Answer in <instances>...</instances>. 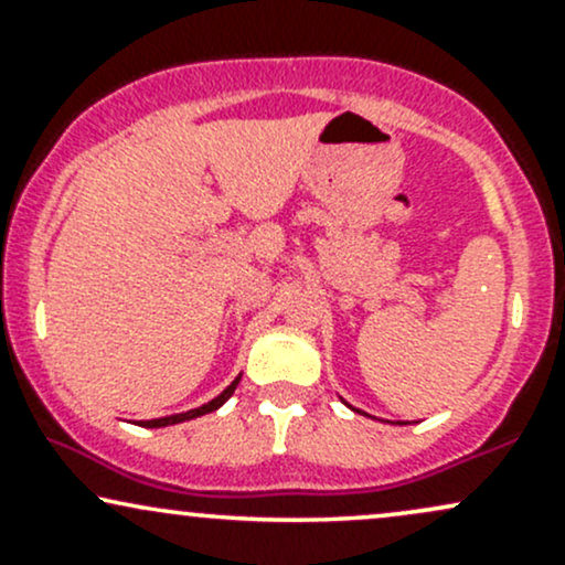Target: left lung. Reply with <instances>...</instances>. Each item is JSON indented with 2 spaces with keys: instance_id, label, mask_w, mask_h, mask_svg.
<instances>
[{
  "instance_id": "obj_1",
  "label": "left lung",
  "mask_w": 565,
  "mask_h": 565,
  "mask_svg": "<svg viewBox=\"0 0 565 565\" xmlns=\"http://www.w3.org/2000/svg\"><path fill=\"white\" fill-rule=\"evenodd\" d=\"M350 408H353V406H350ZM353 412H359V414H364V412H361V408H353Z\"/></svg>"
}]
</instances>
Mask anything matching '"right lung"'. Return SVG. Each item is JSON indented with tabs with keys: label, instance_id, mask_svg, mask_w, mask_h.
Masks as SVG:
<instances>
[{
	"label": "right lung",
	"instance_id": "add662e5",
	"mask_svg": "<svg viewBox=\"0 0 565 565\" xmlns=\"http://www.w3.org/2000/svg\"><path fill=\"white\" fill-rule=\"evenodd\" d=\"M238 380H242V374H238V377L233 380L231 385L225 387V391L217 395V398H212L210 404H204V406H199V408H191V412H183V414H172V417H159V419H140L138 425H140V427H167V425H178V423H188V419L204 417V414H210V412H217V408L223 406L225 401L231 398L233 391H236Z\"/></svg>",
	"mask_w": 565,
	"mask_h": 565
}]
</instances>
